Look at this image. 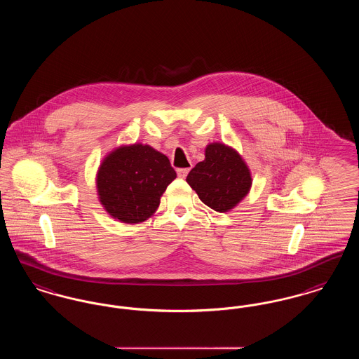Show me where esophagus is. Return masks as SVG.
<instances>
[{"mask_svg":"<svg viewBox=\"0 0 359 359\" xmlns=\"http://www.w3.org/2000/svg\"><path fill=\"white\" fill-rule=\"evenodd\" d=\"M176 172H177V176H179L180 179H186L188 172H189V168H179Z\"/></svg>","mask_w":359,"mask_h":359,"instance_id":"esophagus-1","label":"esophagus"}]
</instances>
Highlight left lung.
Returning <instances> with one entry per match:
<instances>
[{
	"instance_id": "left-lung-1",
	"label": "left lung",
	"mask_w": 359,
	"mask_h": 359,
	"mask_svg": "<svg viewBox=\"0 0 359 359\" xmlns=\"http://www.w3.org/2000/svg\"><path fill=\"white\" fill-rule=\"evenodd\" d=\"M186 180L199 199L218 212L237 207L253 184L243 157L223 142H210L205 147V160L189 171Z\"/></svg>"
}]
</instances>
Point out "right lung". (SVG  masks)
Returning a JSON list of instances; mask_svg holds the SVG:
<instances>
[{
  "instance_id": "right-lung-1",
  "label": "right lung",
  "mask_w": 359,
  "mask_h": 359,
  "mask_svg": "<svg viewBox=\"0 0 359 359\" xmlns=\"http://www.w3.org/2000/svg\"><path fill=\"white\" fill-rule=\"evenodd\" d=\"M175 177L176 172L168 157L151 145H120L106 154L98 167V201L104 211L120 222H145L154 217Z\"/></svg>"
}]
</instances>
